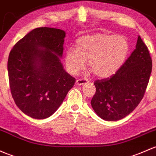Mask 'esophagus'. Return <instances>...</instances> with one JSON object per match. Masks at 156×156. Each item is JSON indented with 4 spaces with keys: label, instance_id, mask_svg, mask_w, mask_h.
Listing matches in <instances>:
<instances>
[{
    "label": "esophagus",
    "instance_id": "1",
    "mask_svg": "<svg viewBox=\"0 0 156 156\" xmlns=\"http://www.w3.org/2000/svg\"><path fill=\"white\" fill-rule=\"evenodd\" d=\"M88 82V80L87 79H81V78H78V79L76 80V84L77 85H79V86H81V85H83L85 84V83H87Z\"/></svg>",
    "mask_w": 156,
    "mask_h": 156
}]
</instances>
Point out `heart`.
<instances>
[{"label":"heart","instance_id":"1","mask_svg":"<svg viewBox=\"0 0 156 156\" xmlns=\"http://www.w3.org/2000/svg\"><path fill=\"white\" fill-rule=\"evenodd\" d=\"M129 52V43L123 36L96 34L83 36L76 42V48L65 54L67 70L77 75L86 64L101 78L111 77L121 68Z\"/></svg>","mask_w":156,"mask_h":156}]
</instances>
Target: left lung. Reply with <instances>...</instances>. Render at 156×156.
I'll list each match as a JSON object with an SVG mask.
<instances>
[{"mask_svg": "<svg viewBox=\"0 0 156 156\" xmlns=\"http://www.w3.org/2000/svg\"><path fill=\"white\" fill-rule=\"evenodd\" d=\"M151 72L150 52L138 36L135 49L117 73L94 82L96 91L91 105L96 114L106 121L131 114L143 99Z\"/></svg>", "mask_w": 156, "mask_h": 156, "instance_id": "8db88e82", "label": "left lung"}]
</instances>
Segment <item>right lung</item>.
I'll use <instances>...</instances> for the list:
<instances>
[{"label": "right lung", "mask_w": 156, "mask_h": 156, "mask_svg": "<svg viewBox=\"0 0 156 156\" xmlns=\"http://www.w3.org/2000/svg\"><path fill=\"white\" fill-rule=\"evenodd\" d=\"M64 30L38 27L14 45L7 63L15 103L24 114L37 119L51 116L75 83L66 72L63 57Z\"/></svg>", "instance_id": "1"}]
</instances>
